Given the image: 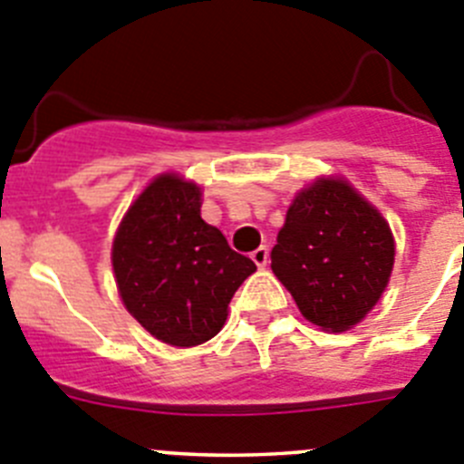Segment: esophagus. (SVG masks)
I'll return each mask as SVG.
<instances>
[{"instance_id": "34e87169", "label": "esophagus", "mask_w": 464, "mask_h": 464, "mask_svg": "<svg viewBox=\"0 0 464 464\" xmlns=\"http://www.w3.org/2000/svg\"><path fill=\"white\" fill-rule=\"evenodd\" d=\"M252 261L256 263L258 268H266L268 266V247H258L252 252Z\"/></svg>"}]
</instances>
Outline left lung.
Segmentation results:
<instances>
[{"mask_svg":"<svg viewBox=\"0 0 464 464\" xmlns=\"http://www.w3.org/2000/svg\"><path fill=\"white\" fill-rule=\"evenodd\" d=\"M393 256L386 219L342 180L300 191L270 252L273 273L304 319L333 333L356 325L377 304Z\"/></svg>","mask_w":464,"mask_h":464,"instance_id":"obj_1","label":"left lung"}]
</instances>
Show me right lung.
<instances>
[{
	"instance_id": "1",
	"label": "right lung",
	"mask_w": 464,
	"mask_h": 464,
	"mask_svg": "<svg viewBox=\"0 0 464 464\" xmlns=\"http://www.w3.org/2000/svg\"><path fill=\"white\" fill-rule=\"evenodd\" d=\"M112 270L127 310L173 346L215 337L228 303L256 270L201 219V189L161 175L129 208L112 242Z\"/></svg>"
}]
</instances>
